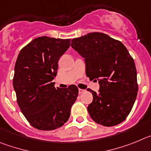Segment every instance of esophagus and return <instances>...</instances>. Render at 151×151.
<instances>
[{
	"label": "esophagus",
	"mask_w": 151,
	"mask_h": 151,
	"mask_svg": "<svg viewBox=\"0 0 151 151\" xmlns=\"http://www.w3.org/2000/svg\"><path fill=\"white\" fill-rule=\"evenodd\" d=\"M78 92H79V94H82V93H83V92H85V90H84V89H79Z\"/></svg>",
	"instance_id": "1"
}]
</instances>
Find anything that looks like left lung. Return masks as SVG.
I'll return each instance as SVG.
<instances>
[{"label":"left lung","instance_id":"left-lung-1","mask_svg":"<svg viewBox=\"0 0 151 151\" xmlns=\"http://www.w3.org/2000/svg\"><path fill=\"white\" fill-rule=\"evenodd\" d=\"M70 46L85 59L86 74L99 82V92L88 112L96 123L116 126L129 114L138 94L135 62L123 43L105 34L92 32L71 40Z\"/></svg>","mask_w":151,"mask_h":151}]
</instances>
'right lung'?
Segmentation results:
<instances>
[{"instance_id": "1", "label": "right lung", "mask_w": 151, "mask_h": 151, "mask_svg": "<svg viewBox=\"0 0 151 151\" xmlns=\"http://www.w3.org/2000/svg\"><path fill=\"white\" fill-rule=\"evenodd\" d=\"M70 39L40 37L23 47L15 65L13 88L22 113L39 130H54L68 120L78 88L55 89L58 62L70 47Z\"/></svg>"}]
</instances>
